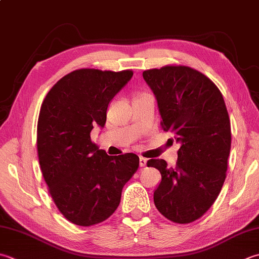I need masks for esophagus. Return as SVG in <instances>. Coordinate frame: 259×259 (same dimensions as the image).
<instances>
[{"mask_svg":"<svg viewBox=\"0 0 259 259\" xmlns=\"http://www.w3.org/2000/svg\"><path fill=\"white\" fill-rule=\"evenodd\" d=\"M147 163V159L144 158V157H139V166L140 167H145Z\"/></svg>","mask_w":259,"mask_h":259,"instance_id":"esophagus-1","label":"esophagus"}]
</instances>
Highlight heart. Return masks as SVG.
<instances>
[{"label": "heart", "mask_w": 259, "mask_h": 259, "mask_svg": "<svg viewBox=\"0 0 259 259\" xmlns=\"http://www.w3.org/2000/svg\"><path fill=\"white\" fill-rule=\"evenodd\" d=\"M143 95H146V94H143ZM143 95H140V96H143Z\"/></svg>", "instance_id": "heart-1"}]
</instances>
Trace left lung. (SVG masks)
Listing matches in <instances>:
<instances>
[{
    "label": "left lung",
    "mask_w": 259,
    "mask_h": 259,
    "mask_svg": "<svg viewBox=\"0 0 259 259\" xmlns=\"http://www.w3.org/2000/svg\"><path fill=\"white\" fill-rule=\"evenodd\" d=\"M153 91L160 125L181 145L176 166L150 159L161 181L154 202L175 224H190L214 203L226 180L231 147L229 114L220 90L199 70L187 66H164L143 73Z\"/></svg>",
    "instance_id": "left-lung-1"
}]
</instances>
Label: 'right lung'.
Masks as SVG:
<instances>
[{"mask_svg":"<svg viewBox=\"0 0 259 259\" xmlns=\"http://www.w3.org/2000/svg\"><path fill=\"white\" fill-rule=\"evenodd\" d=\"M133 70L76 69L46 95L37 125L40 168L56 206L74 225H98L113 214L121 192L139 167V157L109 156L91 140L103 128L110 101Z\"/></svg>","mask_w":259,"mask_h":259,"instance_id":"1","label":"right lung"}]
</instances>
